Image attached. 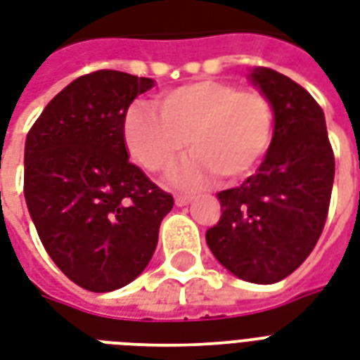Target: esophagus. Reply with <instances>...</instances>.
Returning a JSON list of instances; mask_svg holds the SVG:
<instances>
[{"mask_svg":"<svg viewBox=\"0 0 360 360\" xmlns=\"http://www.w3.org/2000/svg\"><path fill=\"white\" fill-rule=\"evenodd\" d=\"M188 202H192L191 196H183V194H177V196H175V204L177 205H186Z\"/></svg>","mask_w":360,"mask_h":360,"instance_id":"esophagus-1","label":"esophagus"}]
</instances>
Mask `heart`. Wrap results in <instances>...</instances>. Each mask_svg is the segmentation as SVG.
<instances>
[{"instance_id": "b5f03b06", "label": "heart", "mask_w": 360, "mask_h": 360, "mask_svg": "<svg viewBox=\"0 0 360 360\" xmlns=\"http://www.w3.org/2000/svg\"><path fill=\"white\" fill-rule=\"evenodd\" d=\"M156 110L134 105L124 117V145L150 174L175 164L188 145L192 158L175 169L181 186L217 177L232 185L253 174L274 139V105L260 90H241L219 79H200L156 98Z\"/></svg>"}]
</instances>
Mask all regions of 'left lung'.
I'll return each mask as SVG.
<instances>
[{
	"label": "left lung",
	"instance_id": "8db88e82",
	"mask_svg": "<svg viewBox=\"0 0 360 360\" xmlns=\"http://www.w3.org/2000/svg\"><path fill=\"white\" fill-rule=\"evenodd\" d=\"M251 81L274 105V139L257 174L217 194L223 213L205 241L234 276L270 285L308 259L325 229L334 153L308 90L268 68L255 70Z\"/></svg>",
	"mask_w": 360,
	"mask_h": 360
}]
</instances>
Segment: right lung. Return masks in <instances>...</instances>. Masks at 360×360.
<instances>
[{"label": "right lung", "mask_w": 360, "mask_h": 360, "mask_svg": "<svg viewBox=\"0 0 360 360\" xmlns=\"http://www.w3.org/2000/svg\"><path fill=\"white\" fill-rule=\"evenodd\" d=\"M153 79L100 70L68 84L26 137L24 196L46 253L79 287L120 289L149 264L172 194L128 160L124 117Z\"/></svg>", "instance_id": "right-lung-1"}]
</instances>
